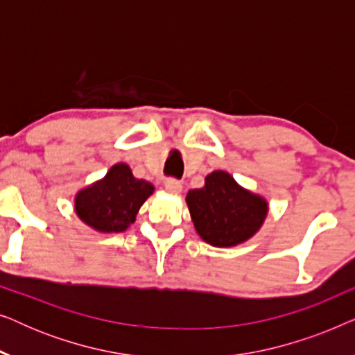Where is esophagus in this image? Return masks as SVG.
Returning <instances> with one entry per match:
<instances>
[{
  "instance_id": "obj_1",
  "label": "esophagus",
  "mask_w": 355,
  "mask_h": 355,
  "mask_svg": "<svg viewBox=\"0 0 355 355\" xmlns=\"http://www.w3.org/2000/svg\"><path fill=\"white\" fill-rule=\"evenodd\" d=\"M164 189L171 193H179L182 191V184L181 181H178V179H166V182H164Z\"/></svg>"
}]
</instances>
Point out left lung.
Wrapping results in <instances>:
<instances>
[{
  "label": "left lung",
  "mask_w": 355,
  "mask_h": 355,
  "mask_svg": "<svg viewBox=\"0 0 355 355\" xmlns=\"http://www.w3.org/2000/svg\"><path fill=\"white\" fill-rule=\"evenodd\" d=\"M189 211L200 237L215 247H232L255 234L268 205L225 171H213L205 187L189 191Z\"/></svg>",
  "instance_id": "obj_1"
}]
</instances>
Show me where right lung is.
<instances>
[{
    "instance_id": "add662e5",
    "label": "right lung",
    "mask_w": 355,
    "mask_h": 355,
    "mask_svg": "<svg viewBox=\"0 0 355 355\" xmlns=\"http://www.w3.org/2000/svg\"><path fill=\"white\" fill-rule=\"evenodd\" d=\"M152 193V184L135 179L128 164L119 163L101 181L77 193L76 211L96 231L121 232L132 225L139 208Z\"/></svg>"
}]
</instances>
